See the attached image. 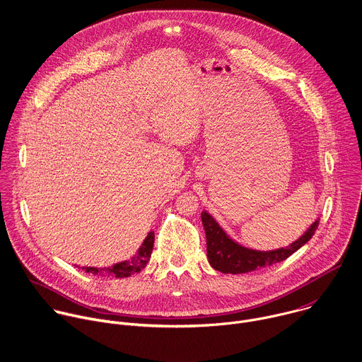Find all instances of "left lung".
Returning <instances> with one entry per match:
<instances>
[{
    "label": "left lung",
    "instance_id": "8db88e82",
    "mask_svg": "<svg viewBox=\"0 0 362 362\" xmlns=\"http://www.w3.org/2000/svg\"><path fill=\"white\" fill-rule=\"evenodd\" d=\"M201 219L206 235V256L209 264L215 270L230 274L249 273L287 259L313 238L318 226L317 219L310 225L304 235L286 247L274 250H256L235 242L206 211H202Z\"/></svg>",
    "mask_w": 362,
    "mask_h": 362
}]
</instances>
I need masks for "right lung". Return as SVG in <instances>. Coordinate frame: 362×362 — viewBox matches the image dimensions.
Returning a JSON list of instances; mask_svg holds the SVG:
<instances>
[{
	"label": "right lung",
	"instance_id": "obj_1",
	"mask_svg": "<svg viewBox=\"0 0 362 362\" xmlns=\"http://www.w3.org/2000/svg\"><path fill=\"white\" fill-rule=\"evenodd\" d=\"M153 246H154V232H150L147 235V238L144 239L143 245L139 247L137 255L133 256L130 260H124L120 263H116L113 266L109 267H103V269H98V267H82L86 273H93V274H107V276H115V277H129L133 273H139L141 272V269L146 267V264L148 263L150 257H151V252H153Z\"/></svg>",
	"mask_w": 362,
	"mask_h": 362
}]
</instances>
